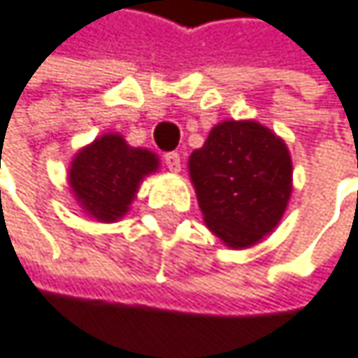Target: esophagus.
I'll return each instance as SVG.
<instances>
[{
    "mask_svg": "<svg viewBox=\"0 0 358 358\" xmlns=\"http://www.w3.org/2000/svg\"><path fill=\"white\" fill-rule=\"evenodd\" d=\"M163 161H165V165H167L169 171H173V173L180 171L182 161H180V155H178V152H165L163 155Z\"/></svg>",
    "mask_w": 358,
    "mask_h": 358,
    "instance_id": "1",
    "label": "esophagus"
}]
</instances>
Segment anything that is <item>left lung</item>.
<instances>
[{
  "label": "left lung",
  "instance_id": "left-lung-1",
  "mask_svg": "<svg viewBox=\"0 0 358 358\" xmlns=\"http://www.w3.org/2000/svg\"><path fill=\"white\" fill-rule=\"evenodd\" d=\"M189 176L206 227L231 250H248L281 222L294 165L281 136L254 119L216 123L189 157Z\"/></svg>",
  "mask_w": 358,
  "mask_h": 358
}]
</instances>
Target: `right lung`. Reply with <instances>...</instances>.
<instances>
[{
	"mask_svg": "<svg viewBox=\"0 0 358 358\" xmlns=\"http://www.w3.org/2000/svg\"><path fill=\"white\" fill-rule=\"evenodd\" d=\"M159 169V157L136 148L117 131L98 136L79 148L69 167V187L85 216L117 222L127 212L146 176Z\"/></svg>",
	"mask_w": 358,
	"mask_h": 358,
	"instance_id": "add662e5",
	"label": "right lung"
}]
</instances>
